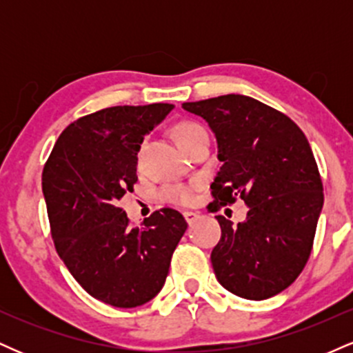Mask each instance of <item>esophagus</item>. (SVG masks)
Segmentation results:
<instances>
[{
	"label": "esophagus",
	"mask_w": 353,
	"mask_h": 353,
	"mask_svg": "<svg viewBox=\"0 0 353 353\" xmlns=\"http://www.w3.org/2000/svg\"><path fill=\"white\" fill-rule=\"evenodd\" d=\"M182 216H184L188 224H194V222L197 221V217H199V214L192 212V210H184V212H182Z\"/></svg>",
	"instance_id": "esophagus-1"
}]
</instances>
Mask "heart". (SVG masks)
<instances>
[{"label": "heart", "instance_id": "1", "mask_svg": "<svg viewBox=\"0 0 353 353\" xmlns=\"http://www.w3.org/2000/svg\"><path fill=\"white\" fill-rule=\"evenodd\" d=\"M197 129H201V125L194 123H182L179 125H176V129H174V137H176L177 145L184 143L185 139H189ZM161 197L169 202L188 204V202L192 201V189L188 188V185H171V188H165L161 190Z\"/></svg>", "mask_w": 353, "mask_h": 353}]
</instances>
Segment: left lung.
Listing matches in <instances>:
<instances>
[{"mask_svg":"<svg viewBox=\"0 0 353 353\" xmlns=\"http://www.w3.org/2000/svg\"><path fill=\"white\" fill-rule=\"evenodd\" d=\"M202 117L217 141L222 165L210 184L216 204L241 196L244 222L224 216L210 262L219 283L249 301L274 297L309 261L323 192L310 144L292 119L242 94L182 104Z\"/></svg>","mask_w":353,"mask_h":353,"instance_id":"1","label":"left lung"}]
</instances>
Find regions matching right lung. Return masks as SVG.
<instances>
[{
  "label": "right lung",
  "instance_id": "add662e5",
  "mask_svg": "<svg viewBox=\"0 0 353 353\" xmlns=\"http://www.w3.org/2000/svg\"><path fill=\"white\" fill-rule=\"evenodd\" d=\"M172 104L114 106L81 117L58 137L43 171L52 241L89 295L119 309L159 294L174 249L188 229L182 214L156 210L131 229L119 208L137 181V152Z\"/></svg>",
  "mask_w": 353,
  "mask_h": 353
}]
</instances>
